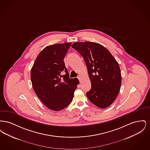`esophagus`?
<instances>
[{
	"label": "esophagus",
	"mask_w": 150,
	"mask_h": 150,
	"mask_svg": "<svg viewBox=\"0 0 150 150\" xmlns=\"http://www.w3.org/2000/svg\"><path fill=\"white\" fill-rule=\"evenodd\" d=\"M78 78L79 79V80H81V76H79L78 77Z\"/></svg>",
	"instance_id": "34e87169"
}]
</instances>
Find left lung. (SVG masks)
Listing matches in <instances>:
<instances>
[{"label":"left lung","mask_w":150,"mask_h":150,"mask_svg":"<svg viewBox=\"0 0 150 150\" xmlns=\"http://www.w3.org/2000/svg\"><path fill=\"white\" fill-rule=\"evenodd\" d=\"M71 47L83 57L87 67L91 83V89L86 93L88 98L100 108L110 106L121 86V71L117 61L99 43L75 42Z\"/></svg>","instance_id":"left-lung-1"}]
</instances>
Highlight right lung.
I'll list each match as a JSON object with an SVG mask.
<instances>
[{"label": "right lung", "mask_w": 150, "mask_h": 150, "mask_svg": "<svg viewBox=\"0 0 150 150\" xmlns=\"http://www.w3.org/2000/svg\"><path fill=\"white\" fill-rule=\"evenodd\" d=\"M71 43L54 44L42 50L31 68L30 78L36 96L51 110L58 111L71 102L79 83L70 78L64 59ZM65 73L64 76L62 74Z\"/></svg>", "instance_id": "1"}]
</instances>
